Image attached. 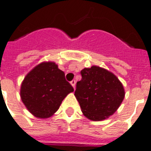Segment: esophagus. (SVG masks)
Here are the masks:
<instances>
[{
	"label": "esophagus",
	"instance_id": "esophagus-1",
	"mask_svg": "<svg viewBox=\"0 0 151 151\" xmlns=\"http://www.w3.org/2000/svg\"><path fill=\"white\" fill-rule=\"evenodd\" d=\"M70 84H71V86H73V88H75V84H76V81L75 80H73V81H70Z\"/></svg>",
	"mask_w": 151,
	"mask_h": 151
}]
</instances>
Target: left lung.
<instances>
[{
  "mask_svg": "<svg viewBox=\"0 0 151 151\" xmlns=\"http://www.w3.org/2000/svg\"><path fill=\"white\" fill-rule=\"evenodd\" d=\"M81 74L74 95L84 116L101 121L113 115L125 96L120 81L111 72L96 65L85 68Z\"/></svg>",
  "mask_w": 151,
  "mask_h": 151,
  "instance_id": "left-lung-1",
  "label": "left lung"
}]
</instances>
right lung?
I'll return each instance as SVG.
<instances>
[{
  "mask_svg": "<svg viewBox=\"0 0 151 151\" xmlns=\"http://www.w3.org/2000/svg\"><path fill=\"white\" fill-rule=\"evenodd\" d=\"M73 91L58 65L43 62L26 75L20 87V97L34 116L46 119L58 111L62 101Z\"/></svg>",
  "mask_w": 151,
  "mask_h": 151,
  "instance_id": "add662e5",
  "label": "right lung"
}]
</instances>
